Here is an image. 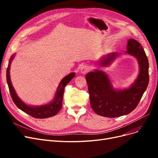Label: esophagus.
I'll return each mask as SVG.
<instances>
[{
  "label": "esophagus",
  "mask_w": 158,
  "mask_h": 158,
  "mask_svg": "<svg viewBox=\"0 0 158 158\" xmlns=\"http://www.w3.org/2000/svg\"><path fill=\"white\" fill-rule=\"evenodd\" d=\"M89 70V66L85 65V66H83L81 68L80 72H81V73L84 74L85 73H87Z\"/></svg>",
  "instance_id": "obj_1"
}]
</instances>
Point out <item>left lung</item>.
I'll use <instances>...</instances> for the list:
<instances>
[{"label": "left lung", "instance_id": "8db88e82", "mask_svg": "<svg viewBox=\"0 0 158 158\" xmlns=\"http://www.w3.org/2000/svg\"><path fill=\"white\" fill-rule=\"evenodd\" d=\"M127 49L129 55L135 56L140 65V73L135 82L127 89L114 90L108 76L102 70L91 72L85 76L89 94L90 106L94 112L106 117H118L131 113L138 106L149 83V63L141 44L129 39ZM118 55L109 54L99 61L102 66H107Z\"/></svg>", "mask_w": 158, "mask_h": 158}]
</instances>
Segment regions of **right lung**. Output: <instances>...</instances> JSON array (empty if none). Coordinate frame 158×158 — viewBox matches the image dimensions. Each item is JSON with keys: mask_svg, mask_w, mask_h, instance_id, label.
I'll list each match as a JSON object with an SVG mask.
<instances>
[{"mask_svg": "<svg viewBox=\"0 0 158 158\" xmlns=\"http://www.w3.org/2000/svg\"><path fill=\"white\" fill-rule=\"evenodd\" d=\"M13 59L14 55L11 56L10 62H9V64L7 68L6 80L9 88V92H10L14 103H15L16 106L19 109H21L22 111L25 112L26 113L28 114L29 115L31 116L32 117L37 118H45L55 115V114L60 111V109L62 107L65 85L74 77L75 73H70V74L65 76V77L61 80V82H60L58 86V88H57L55 98L53 102L49 103L48 105H45V106H42L40 107H30L27 106L26 104L23 103L22 100L18 97V95L15 92V90H14L11 84L10 75H9V73H9V70H10V63Z\"/></svg>", "mask_w": 158, "mask_h": 158, "instance_id": "1", "label": "right lung"}]
</instances>
